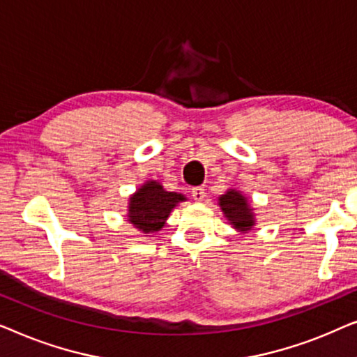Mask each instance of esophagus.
Returning a JSON list of instances; mask_svg holds the SVG:
<instances>
[{"mask_svg":"<svg viewBox=\"0 0 357 357\" xmlns=\"http://www.w3.org/2000/svg\"><path fill=\"white\" fill-rule=\"evenodd\" d=\"M192 197H193L195 202H203L204 197H206V195H204V188L203 187L192 188Z\"/></svg>","mask_w":357,"mask_h":357,"instance_id":"34e87169","label":"esophagus"}]
</instances>
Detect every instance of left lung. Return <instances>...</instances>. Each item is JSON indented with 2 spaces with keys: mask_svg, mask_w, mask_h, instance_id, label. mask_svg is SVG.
Returning <instances> with one entry per match:
<instances>
[{
  "mask_svg": "<svg viewBox=\"0 0 357 357\" xmlns=\"http://www.w3.org/2000/svg\"><path fill=\"white\" fill-rule=\"evenodd\" d=\"M219 206H221L224 216L231 222L234 229L238 232L252 231L255 226V214L247 198L238 190H227L226 193L219 197Z\"/></svg>",
  "mask_w": 357,
  "mask_h": 357,
  "instance_id": "8db88e82",
  "label": "left lung"
}]
</instances>
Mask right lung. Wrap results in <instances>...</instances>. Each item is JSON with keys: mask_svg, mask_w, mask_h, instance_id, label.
Listing matches in <instances>:
<instances>
[{"mask_svg": "<svg viewBox=\"0 0 357 357\" xmlns=\"http://www.w3.org/2000/svg\"><path fill=\"white\" fill-rule=\"evenodd\" d=\"M185 199L182 193L165 192L159 182L149 180L130 197L128 221L143 234L158 232L164 227L170 211Z\"/></svg>", "mask_w": 357, "mask_h": 357, "instance_id": "1", "label": "right lung"}]
</instances>
